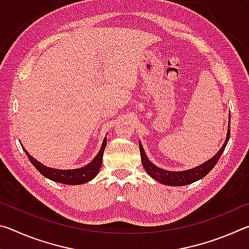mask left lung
Instances as JSON below:
<instances>
[{
    "label": "left lung",
    "mask_w": 249,
    "mask_h": 249,
    "mask_svg": "<svg viewBox=\"0 0 249 249\" xmlns=\"http://www.w3.org/2000/svg\"><path fill=\"white\" fill-rule=\"evenodd\" d=\"M229 127H231V115L229 119ZM230 128L227 129L226 134V140L224 144L221 147V149L217 151L216 155H214L212 158L208 161L202 163V165L192 168V169H188L184 171H169V170H163L161 168L155 166L150 160L147 158L145 154L144 147L142 146L140 142V151H141V157H142V163L144 166L145 170L151 178L159 181L160 183L171 185V187H179V185H187L196 181L200 180L205 177L209 172L213 169V167L216 165L218 159H220L221 155L224 151L225 147L227 145V142L230 140Z\"/></svg>",
    "instance_id": "8db88e82"
}]
</instances>
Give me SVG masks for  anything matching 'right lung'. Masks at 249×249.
Instances as JSON below:
<instances>
[{"instance_id":"add662e5","label":"right lung","mask_w":249,"mask_h":249,"mask_svg":"<svg viewBox=\"0 0 249 249\" xmlns=\"http://www.w3.org/2000/svg\"><path fill=\"white\" fill-rule=\"evenodd\" d=\"M107 146V136L104 137L102 146L99 150L98 155L95 156L94 159L92 160L90 163H88L87 166L78 168V169H69V170H60V169H54V168H50L43 165L39 162L38 160H36L28 154L27 150H25V154L27 155L29 161L33 163V166L38 170L41 175L46 178H48L53 181H56L59 183L64 184H71V185H77V184H83L88 182V181L95 178V176L99 174L101 165H102V158L103 153ZM23 147V146H22Z\"/></svg>"}]
</instances>
